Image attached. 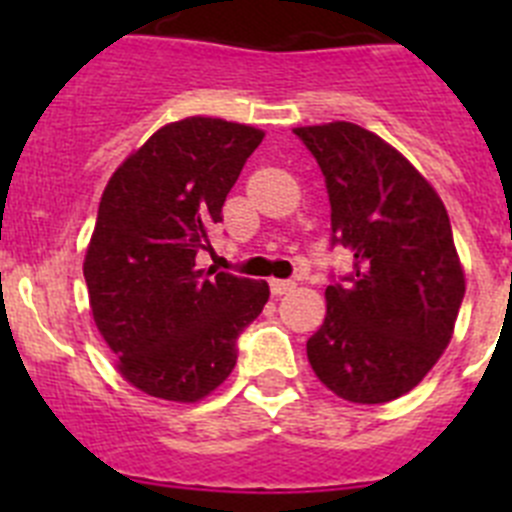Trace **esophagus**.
Returning a JSON list of instances; mask_svg holds the SVG:
<instances>
[{
  "mask_svg": "<svg viewBox=\"0 0 512 512\" xmlns=\"http://www.w3.org/2000/svg\"><path fill=\"white\" fill-rule=\"evenodd\" d=\"M271 295L274 297H282V295H287V292H292V289L297 287L295 282H292V279H271Z\"/></svg>",
  "mask_w": 512,
  "mask_h": 512,
  "instance_id": "esophagus-1",
  "label": "esophagus"
}]
</instances>
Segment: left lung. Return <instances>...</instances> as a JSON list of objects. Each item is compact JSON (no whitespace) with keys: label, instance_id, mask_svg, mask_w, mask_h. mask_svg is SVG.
I'll list each match as a JSON object with an SVG mask.
<instances>
[{"label":"left lung","instance_id":"1","mask_svg":"<svg viewBox=\"0 0 512 512\" xmlns=\"http://www.w3.org/2000/svg\"><path fill=\"white\" fill-rule=\"evenodd\" d=\"M325 176L333 246L354 256L346 284L325 289L307 341L333 395L379 405L423 382L454 336L464 266L431 182L387 140L354 122L295 128Z\"/></svg>","mask_w":512,"mask_h":512}]
</instances>
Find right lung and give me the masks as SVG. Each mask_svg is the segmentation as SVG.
I'll list each match as a JSON object with an SVG mask.
<instances>
[{
  "label": "right lung",
  "mask_w": 512,
  "mask_h": 512,
  "mask_svg": "<svg viewBox=\"0 0 512 512\" xmlns=\"http://www.w3.org/2000/svg\"><path fill=\"white\" fill-rule=\"evenodd\" d=\"M264 130L184 117L130 153L102 192L84 256L89 307L117 372L135 390L200 402L233 372L235 338L259 318L269 284L194 269L207 230Z\"/></svg>",
  "instance_id": "right-lung-1"
}]
</instances>
